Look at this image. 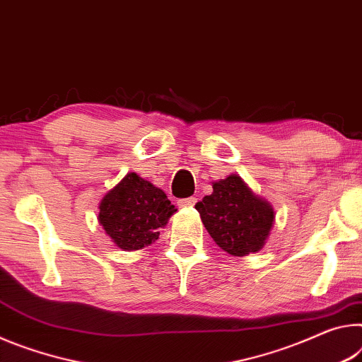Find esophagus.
<instances>
[{"mask_svg":"<svg viewBox=\"0 0 362 362\" xmlns=\"http://www.w3.org/2000/svg\"><path fill=\"white\" fill-rule=\"evenodd\" d=\"M195 202H197V199L195 197H186V199H181L177 204H180V206H185L186 209V206H194Z\"/></svg>","mask_w":362,"mask_h":362,"instance_id":"34e87169","label":"esophagus"}]
</instances>
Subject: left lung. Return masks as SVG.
Here are the masks:
<instances>
[{
    "label": "left lung",
    "instance_id": "8db88e82",
    "mask_svg": "<svg viewBox=\"0 0 362 362\" xmlns=\"http://www.w3.org/2000/svg\"><path fill=\"white\" fill-rule=\"evenodd\" d=\"M205 229L224 252L245 257L258 252L274 221V211L239 176L213 185V192L195 204Z\"/></svg>",
    "mask_w": 362,
    "mask_h": 362
}]
</instances>
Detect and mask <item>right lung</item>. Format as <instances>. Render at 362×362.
Listing matches in <instances>:
<instances>
[{
  "instance_id": "1",
  "label": "right lung",
  "mask_w": 362,
  "mask_h": 362,
  "mask_svg": "<svg viewBox=\"0 0 362 362\" xmlns=\"http://www.w3.org/2000/svg\"><path fill=\"white\" fill-rule=\"evenodd\" d=\"M176 211L162 189L128 173L105 194L99 205V223L123 250H139L158 239L160 228Z\"/></svg>"
}]
</instances>
